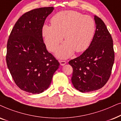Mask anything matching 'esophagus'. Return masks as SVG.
I'll use <instances>...</instances> for the list:
<instances>
[{
    "instance_id": "esophagus-1",
    "label": "esophagus",
    "mask_w": 121,
    "mask_h": 121,
    "mask_svg": "<svg viewBox=\"0 0 121 121\" xmlns=\"http://www.w3.org/2000/svg\"><path fill=\"white\" fill-rule=\"evenodd\" d=\"M60 65L61 66H64V65H65L66 64V61H65L60 60Z\"/></svg>"
}]
</instances>
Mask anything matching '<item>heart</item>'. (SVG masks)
I'll list each match as a JSON object with an SVG mask.
<instances>
[{
  "mask_svg": "<svg viewBox=\"0 0 121 121\" xmlns=\"http://www.w3.org/2000/svg\"><path fill=\"white\" fill-rule=\"evenodd\" d=\"M51 22L52 25H44L42 29L47 49L51 52L55 51L63 40V35L66 41L58 49V57H69L75 50L83 52L91 45L96 24L90 16L74 10L62 11L51 18Z\"/></svg>",
  "mask_w": 121,
  "mask_h": 121,
  "instance_id": "obj_1",
  "label": "heart"
}]
</instances>
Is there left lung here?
Instances as JSON below:
<instances>
[{
  "label": "left lung",
  "mask_w": 121,
  "mask_h": 121,
  "mask_svg": "<svg viewBox=\"0 0 121 121\" xmlns=\"http://www.w3.org/2000/svg\"><path fill=\"white\" fill-rule=\"evenodd\" d=\"M96 31L89 47L80 56L69 62L73 69L71 81L81 92L102 88L110 77L115 61L113 40L107 27L94 16Z\"/></svg>",
  "instance_id": "left-lung-1"
}]
</instances>
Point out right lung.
<instances>
[{
    "label": "right lung",
    "mask_w": 121,
    "mask_h": 121,
    "mask_svg": "<svg viewBox=\"0 0 121 121\" xmlns=\"http://www.w3.org/2000/svg\"><path fill=\"white\" fill-rule=\"evenodd\" d=\"M54 7L25 13L14 25L7 43L6 61L16 85L35 94L48 89L60 64L46 50L42 34L45 20Z\"/></svg>",
    "instance_id": "1"
}]
</instances>
